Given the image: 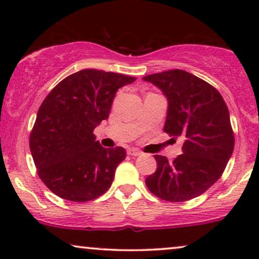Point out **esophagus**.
Instances as JSON below:
<instances>
[{
    "label": "esophagus",
    "instance_id": "obj_1",
    "mask_svg": "<svg viewBox=\"0 0 259 259\" xmlns=\"http://www.w3.org/2000/svg\"><path fill=\"white\" fill-rule=\"evenodd\" d=\"M127 154L132 155V157H139L141 152L139 150H136V148H130V150L127 151Z\"/></svg>",
    "mask_w": 259,
    "mask_h": 259
}]
</instances>
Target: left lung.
I'll return each instance as SVG.
<instances>
[{
	"label": "left lung",
	"instance_id": "obj_1",
	"mask_svg": "<svg viewBox=\"0 0 259 259\" xmlns=\"http://www.w3.org/2000/svg\"><path fill=\"white\" fill-rule=\"evenodd\" d=\"M167 99L166 133L184 138L183 154L173 161L154 155L157 171L145 183L167 201L190 200L221 178L235 147L230 113L221 93L182 69L144 76Z\"/></svg>",
	"mask_w": 259,
	"mask_h": 259
}]
</instances>
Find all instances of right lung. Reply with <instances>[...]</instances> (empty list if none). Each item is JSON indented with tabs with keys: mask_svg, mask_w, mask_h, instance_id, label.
<instances>
[{
	"mask_svg": "<svg viewBox=\"0 0 259 259\" xmlns=\"http://www.w3.org/2000/svg\"><path fill=\"white\" fill-rule=\"evenodd\" d=\"M134 81L122 74L82 69L56 84L42 102L29 146L38 177L56 196L83 203L111 187L126 151L102 147L93 131L108 119L119 88Z\"/></svg>",
	"mask_w": 259,
	"mask_h": 259,
	"instance_id": "right-lung-1",
	"label": "right lung"
}]
</instances>
